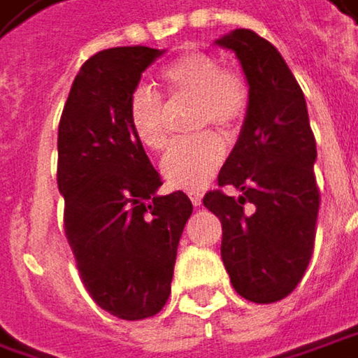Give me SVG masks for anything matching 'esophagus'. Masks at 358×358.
I'll list each match as a JSON object with an SVG mask.
<instances>
[{
    "mask_svg": "<svg viewBox=\"0 0 358 358\" xmlns=\"http://www.w3.org/2000/svg\"><path fill=\"white\" fill-rule=\"evenodd\" d=\"M188 196H190V201H192L194 207H201L203 205V194L201 192H190Z\"/></svg>",
    "mask_w": 358,
    "mask_h": 358,
    "instance_id": "1",
    "label": "esophagus"
}]
</instances>
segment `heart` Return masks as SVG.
I'll use <instances>...</instances> for the list:
<instances>
[{
    "mask_svg": "<svg viewBox=\"0 0 358 358\" xmlns=\"http://www.w3.org/2000/svg\"><path fill=\"white\" fill-rule=\"evenodd\" d=\"M162 94L168 102L192 100V124L196 129L213 124L225 137L234 135L250 102L245 78L209 52H186L168 63L162 73ZM129 127L135 139L149 151H159L168 143V114L162 96L139 85L129 98ZM223 162V141L215 133H199L176 141L162 157V176L168 184L186 190H199L209 184Z\"/></svg>",
    "mask_w": 358,
    "mask_h": 358,
    "instance_id": "heart-1",
    "label": "heart"
}]
</instances>
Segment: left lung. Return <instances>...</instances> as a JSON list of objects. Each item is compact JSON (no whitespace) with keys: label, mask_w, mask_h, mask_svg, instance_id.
<instances>
[{"label":"left lung","mask_w":358,"mask_h":358,"mask_svg":"<svg viewBox=\"0 0 358 358\" xmlns=\"http://www.w3.org/2000/svg\"><path fill=\"white\" fill-rule=\"evenodd\" d=\"M217 45L236 50L250 102L240 139L219 172V190H209L203 203L221 221V258L234 289L248 301L275 303L293 293L313 254L315 137L303 92L268 41L240 28ZM223 185L243 194L229 197Z\"/></svg>","instance_id":"1"}]
</instances>
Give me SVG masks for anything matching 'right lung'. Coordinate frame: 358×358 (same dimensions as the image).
I'll return each instance as SVG.
<instances>
[{
  "instance_id": "obj_1",
  "label": "right lung",
  "mask_w": 358,
  "mask_h": 358,
  "mask_svg": "<svg viewBox=\"0 0 358 358\" xmlns=\"http://www.w3.org/2000/svg\"><path fill=\"white\" fill-rule=\"evenodd\" d=\"M159 55L137 45L90 57L59 122L65 238L90 297L120 320H145L166 306L192 215L182 190L155 194L159 174L127 118L131 94Z\"/></svg>"
}]
</instances>
